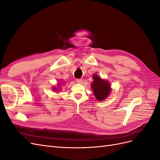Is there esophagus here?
Listing matches in <instances>:
<instances>
[{"label": "esophagus", "instance_id": "1", "mask_svg": "<svg viewBox=\"0 0 160 160\" xmlns=\"http://www.w3.org/2000/svg\"><path fill=\"white\" fill-rule=\"evenodd\" d=\"M76 82H77V83H80V84H81V83H83V79H76Z\"/></svg>", "mask_w": 160, "mask_h": 160}]
</instances>
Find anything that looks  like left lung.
<instances>
[{"label":"left lung","instance_id":"1","mask_svg":"<svg viewBox=\"0 0 160 160\" xmlns=\"http://www.w3.org/2000/svg\"><path fill=\"white\" fill-rule=\"evenodd\" d=\"M93 82L91 84V86L95 98L98 101H103L106 99V98H108L110 93V85L107 81L101 79L97 75L93 76Z\"/></svg>","mask_w":160,"mask_h":160}]
</instances>
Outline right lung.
Returning a JSON list of instances; mask_svg holds the SVG:
<instances>
[{"label": "right lung", "mask_w": 160, "mask_h": 160, "mask_svg": "<svg viewBox=\"0 0 160 160\" xmlns=\"http://www.w3.org/2000/svg\"><path fill=\"white\" fill-rule=\"evenodd\" d=\"M54 89H55H55H55V88H54ZM56 91H57V89H56Z\"/></svg>", "instance_id": "obj_1"}]
</instances>
